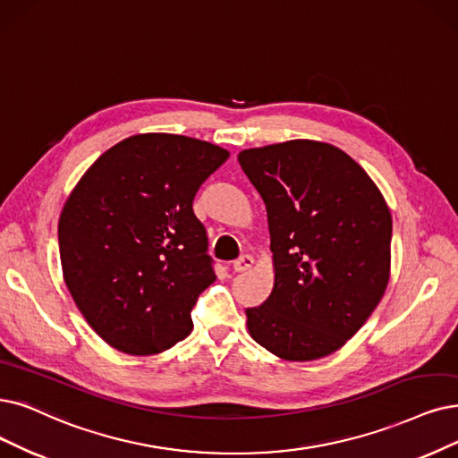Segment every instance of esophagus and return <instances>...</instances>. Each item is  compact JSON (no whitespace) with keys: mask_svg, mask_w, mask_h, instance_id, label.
<instances>
[{"mask_svg":"<svg viewBox=\"0 0 458 458\" xmlns=\"http://www.w3.org/2000/svg\"><path fill=\"white\" fill-rule=\"evenodd\" d=\"M251 265H253L251 255H242V258L233 261V270L234 272H246V270L251 268Z\"/></svg>","mask_w":458,"mask_h":458,"instance_id":"1","label":"esophagus"}]
</instances>
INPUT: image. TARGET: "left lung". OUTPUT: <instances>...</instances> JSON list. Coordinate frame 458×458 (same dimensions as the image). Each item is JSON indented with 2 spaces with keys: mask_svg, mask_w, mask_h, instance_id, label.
I'll return each instance as SVG.
<instances>
[{
  "mask_svg": "<svg viewBox=\"0 0 458 458\" xmlns=\"http://www.w3.org/2000/svg\"><path fill=\"white\" fill-rule=\"evenodd\" d=\"M267 207L274 287L248 331L285 360L335 353L389 284L393 222L381 191L333 144L297 139L239 154Z\"/></svg>",
  "mask_w": 458,
  "mask_h": 458,
  "instance_id": "obj_1",
  "label": "left lung"
}]
</instances>
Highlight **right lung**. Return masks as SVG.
<instances>
[{
    "label": "right lung",
    "instance_id": "obj_1",
    "mask_svg": "<svg viewBox=\"0 0 458 458\" xmlns=\"http://www.w3.org/2000/svg\"><path fill=\"white\" fill-rule=\"evenodd\" d=\"M227 157L184 135H133L99 156L67 197L58 224L64 280L116 350L154 355L191 333V308L216 280L193 197Z\"/></svg>",
    "mask_w": 458,
    "mask_h": 458
}]
</instances>
